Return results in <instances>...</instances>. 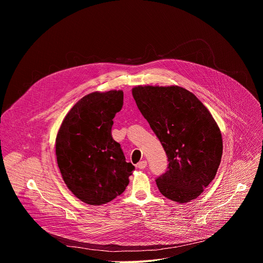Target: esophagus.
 Masks as SVG:
<instances>
[{"label":"esophagus","instance_id":"34e87169","mask_svg":"<svg viewBox=\"0 0 263 263\" xmlns=\"http://www.w3.org/2000/svg\"><path fill=\"white\" fill-rule=\"evenodd\" d=\"M146 164H147L146 160H142V161H139L136 166H137L139 170H143V168L146 167Z\"/></svg>","mask_w":263,"mask_h":263}]
</instances>
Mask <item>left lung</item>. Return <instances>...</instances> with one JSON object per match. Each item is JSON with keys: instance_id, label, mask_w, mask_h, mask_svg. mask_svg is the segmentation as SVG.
Segmentation results:
<instances>
[{"instance_id": "obj_1", "label": "left lung", "mask_w": 263, "mask_h": 263, "mask_svg": "<svg viewBox=\"0 0 263 263\" xmlns=\"http://www.w3.org/2000/svg\"><path fill=\"white\" fill-rule=\"evenodd\" d=\"M132 95L167 156V171L156 179L159 192L178 203L197 199L214 179L222 154L210 112L179 86H136Z\"/></svg>"}]
</instances>
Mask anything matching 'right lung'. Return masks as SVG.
<instances>
[{
	"label": "right lung",
	"mask_w": 263,
	"mask_h": 263,
	"mask_svg": "<svg viewBox=\"0 0 263 263\" xmlns=\"http://www.w3.org/2000/svg\"><path fill=\"white\" fill-rule=\"evenodd\" d=\"M124 92H91L69 110L56 137L57 163L68 190L89 205L122 195L135 168L111 135Z\"/></svg>",
	"instance_id": "add662e5"
}]
</instances>
